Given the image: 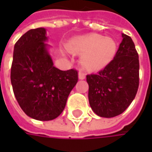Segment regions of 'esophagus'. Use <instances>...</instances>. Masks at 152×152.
<instances>
[{
    "label": "esophagus",
    "instance_id": "esophagus-1",
    "mask_svg": "<svg viewBox=\"0 0 152 152\" xmlns=\"http://www.w3.org/2000/svg\"><path fill=\"white\" fill-rule=\"evenodd\" d=\"M85 76H86V74H85V72H82V71H80V72H79V79H85Z\"/></svg>",
    "mask_w": 152,
    "mask_h": 152
}]
</instances>
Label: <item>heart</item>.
<instances>
[{
  "mask_svg": "<svg viewBox=\"0 0 152 152\" xmlns=\"http://www.w3.org/2000/svg\"><path fill=\"white\" fill-rule=\"evenodd\" d=\"M69 49L78 53H84L81 64L85 68L96 71L106 67L116 53V44L112 39L92 34L73 39Z\"/></svg>",
  "mask_w": 152,
  "mask_h": 152,
  "instance_id": "1",
  "label": "heart"
}]
</instances>
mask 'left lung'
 Returning a JSON list of instances; mask_svg holds the SVG:
<instances>
[{
  "instance_id": "1",
  "label": "left lung",
  "mask_w": 152,
  "mask_h": 152,
  "mask_svg": "<svg viewBox=\"0 0 152 152\" xmlns=\"http://www.w3.org/2000/svg\"><path fill=\"white\" fill-rule=\"evenodd\" d=\"M114 58L97 73L88 74L89 102L103 118L123 113L136 96L140 84L139 55L132 39L123 34Z\"/></svg>"
}]
</instances>
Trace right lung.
<instances>
[{
    "label": "right lung",
    "mask_w": 152,
    "mask_h": 152,
    "mask_svg": "<svg viewBox=\"0 0 152 152\" xmlns=\"http://www.w3.org/2000/svg\"><path fill=\"white\" fill-rule=\"evenodd\" d=\"M44 28L30 29L16 42L11 67L14 96L25 113L36 120L56 118L76 85V69L62 71L53 66L45 43Z\"/></svg>",
    "instance_id": "1"
}]
</instances>
